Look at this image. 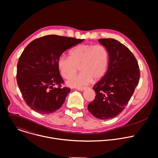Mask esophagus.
Instances as JSON below:
<instances>
[{"mask_svg":"<svg viewBox=\"0 0 158 158\" xmlns=\"http://www.w3.org/2000/svg\"><path fill=\"white\" fill-rule=\"evenodd\" d=\"M86 87H81V88H77V90H80V91H82V90H84L85 89Z\"/></svg>","mask_w":158,"mask_h":158,"instance_id":"obj_1","label":"esophagus"}]
</instances>
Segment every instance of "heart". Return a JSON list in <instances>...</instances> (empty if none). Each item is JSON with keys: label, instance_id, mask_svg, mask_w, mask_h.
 Instances as JSON below:
<instances>
[{"label": "heart", "instance_id": "1", "mask_svg": "<svg viewBox=\"0 0 158 158\" xmlns=\"http://www.w3.org/2000/svg\"><path fill=\"white\" fill-rule=\"evenodd\" d=\"M109 53L107 49L102 44H82L77 46L69 52V57L61 56L58 60V68L71 87L81 88L89 84L92 79L102 77L107 68Z\"/></svg>", "mask_w": 158, "mask_h": 158}]
</instances>
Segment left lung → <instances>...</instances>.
Returning <instances> with one entry per match:
<instances>
[{
	"label": "left lung",
	"mask_w": 158,
	"mask_h": 158,
	"mask_svg": "<svg viewBox=\"0 0 158 158\" xmlns=\"http://www.w3.org/2000/svg\"><path fill=\"white\" fill-rule=\"evenodd\" d=\"M99 43L107 49V73L93 87L96 95L87 106L88 110L98 119L115 117L125 109L138 85L139 66L130 50L113 38H102Z\"/></svg>",
	"instance_id": "obj_1"
}]
</instances>
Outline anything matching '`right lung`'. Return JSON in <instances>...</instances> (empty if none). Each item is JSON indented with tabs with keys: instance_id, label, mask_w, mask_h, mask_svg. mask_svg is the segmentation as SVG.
Here are the masks:
<instances>
[{
	"instance_id": "1",
	"label": "right lung",
	"mask_w": 158,
	"mask_h": 158,
	"mask_svg": "<svg viewBox=\"0 0 158 158\" xmlns=\"http://www.w3.org/2000/svg\"><path fill=\"white\" fill-rule=\"evenodd\" d=\"M83 40L51 35L32 41L25 48L17 64V81L25 102L32 110L48 114L63 106L71 89L61 87L64 81L58 60L66 49Z\"/></svg>"
}]
</instances>
